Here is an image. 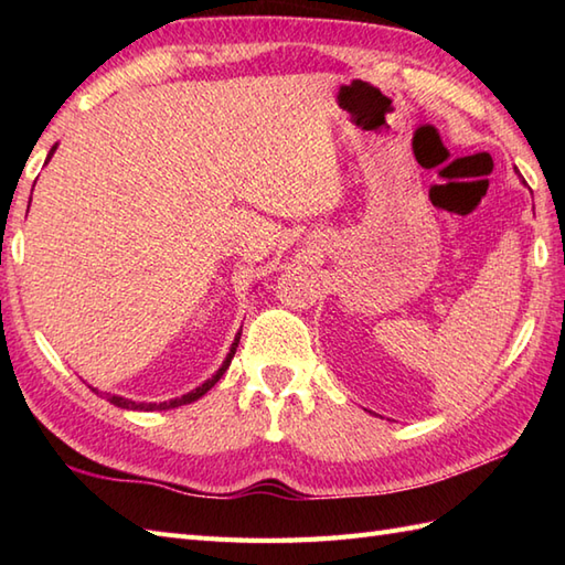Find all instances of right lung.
<instances>
[{"mask_svg":"<svg viewBox=\"0 0 565 565\" xmlns=\"http://www.w3.org/2000/svg\"><path fill=\"white\" fill-rule=\"evenodd\" d=\"M55 148H57V146H53V150L47 152V160H51V154L55 152ZM239 334H243V330L237 332V338H235V342H233V347H231V354L225 356V362H223V366H221L218 371H215V376H211L206 383H201V386H199L196 391H191V393L182 395V398H174V401H170V403H136V401L121 398V395H109V393H104V398L109 401V403H114V405H118V407H126V411H170V407H179V405L194 403V401L201 398L203 393H209V391L215 386V383H218V379L225 374L227 366H231L233 356H235V347H237V342H239Z\"/></svg>","mask_w":565,"mask_h":565,"instance_id":"obj_1","label":"right lung"}]
</instances>
